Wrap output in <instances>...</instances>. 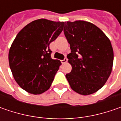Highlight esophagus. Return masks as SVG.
I'll return each instance as SVG.
<instances>
[{
    "mask_svg": "<svg viewBox=\"0 0 121 121\" xmlns=\"http://www.w3.org/2000/svg\"><path fill=\"white\" fill-rule=\"evenodd\" d=\"M67 60H68V59L67 58H65L63 60H61V63H63V64H65V63H66L67 62Z\"/></svg>",
    "mask_w": 121,
    "mask_h": 121,
    "instance_id": "esophagus-1",
    "label": "esophagus"
}]
</instances>
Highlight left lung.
Returning <instances> with one entry per match:
<instances>
[{
	"label": "left lung",
	"mask_w": 121,
	"mask_h": 121,
	"mask_svg": "<svg viewBox=\"0 0 121 121\" xmlns=\"http://www.w3.org/2000/svg\"><path fill=\"white\" fill-rule=\"evenodd\" d=\"M64 34L70 44L68 62L72 70L66 75L73 90L90 95L102 88L113 65V49L108 38L99 27L85 21H67Z\"/></svg>",
	"instance_id": "left-lung-1"
}]
</instances>
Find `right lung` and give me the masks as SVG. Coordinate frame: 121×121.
I'll return each mask as SVG.
<instances>
[{
	"label": "right lung",
	"instance_id": "right-lung-1",
	"mask_svg": "<svg viewBox=\"0 0 121 121\" xmlns=\"http://www.w3.org/2000/svg\"><path fill=\"white\" fill-rule=\"evenodd\" d=\"M65 22L40 19L21 30L12 43L9 62L17 84L35 95L48 90L61 63L51 58L50 44L63 30Z\"/></svg>",
	"mask_w": 121,
	"mask_h": 121
}]
</instances>
